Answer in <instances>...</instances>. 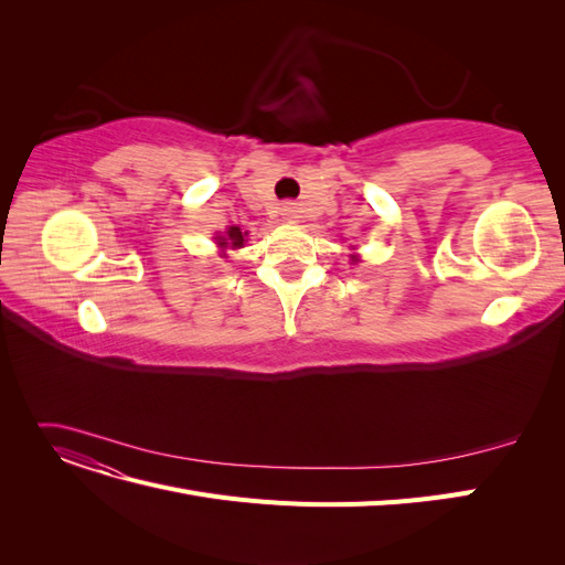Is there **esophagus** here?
Listing matches in <instances>:
<instances>
[{
  "instance_id": "obj_1",
  "label": "esophagus",
  "mask_w": 565,
  "mask_h": 565,
  "mask_svg": "<svg viewBox=\"0 0 565 565\" xmlns=\"http://www.w3.org/2000/svg\"><path fill=\"white\" fill-rule=\"evenodd\" d=\"M282 216L285 218H297V204L295 202H285L282 204Z\"/></svg>"
}]
</instances>
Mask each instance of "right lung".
I'll list each match as a JSON object with an SVG mask.
<instances>
[{"mask_svg": "<svg viewBox=\"0 0 565 565\" xmlns=\"http://www.w3.org/2000/svg\"><path fill=\"white\" fill-rule=\"evenodd\" d=\"M243 243H245V233H243L241 228H237V226H231L224 237H218V245H221V247H233V249H237V247H243Z\"/></svg>", "mask_w": 565, "mask_h": 565, "instance_id": "obj_1", "label": "right lung"}]
</instances>
